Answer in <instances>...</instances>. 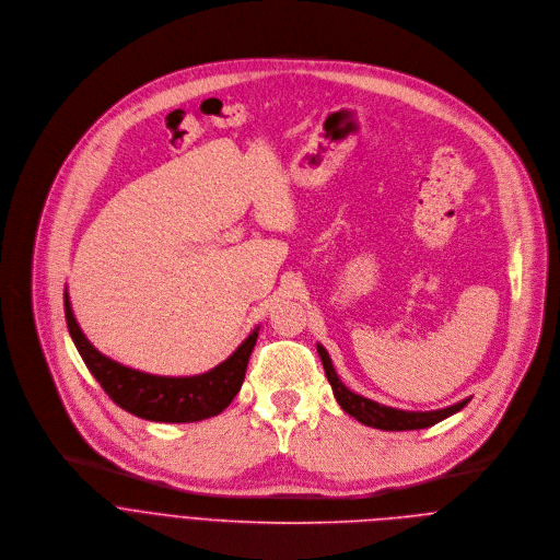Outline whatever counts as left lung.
<instances>
[{"instance_id":"left-lung-1","label":"left lung","mask_w":560,"mask_h":560,"mask_svg":"<svg viewBox=\"0 0 560 560\" xmlns=\"http://www.w3.org/2000/svg\"><path fill=\"white\" fill-rule=\"evenodd\" d=\"M317 353H319V360L324 364V373L328 377L332 395H335V399H338V404L342 406V410L349 412L351 417H355L360 423L371 425V428H380V430H421V428L434 425V423L443 421L445 417L459 412L470 401V397H468V399H464V401H459L455 406L441 408V410H428V412L390 408V406L377 404V401H373L369 397H362V395L349 390L342 384V380L338 377V373H335L332 362H330V358H328V353H326V349L322 345H317Z\"/></svg>"}]
</instances>
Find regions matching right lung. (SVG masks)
I'll return each instance as SVG.
<instances>
[{"mask_svg": "<svg viewBox=\"0 0 560 560\" xmlns=\"http://www.w3.org/2000/svg\"><path fill=\"white\" fill-rule=\"evenodd\" d=\"M63 306L70 338L88 371L109 395V399L141 419L161 423L202 421L225 410L245 382L249 355L260 330L256 326L249 332V338L225 362H220L207 373L191 377H165L150 375L105 358L88 342L81 326L77 324L68 289L63 291Z\"/></svg>", "mask_w": 560, "mask_h": 560, "instance_id": "add662e5", "label": "right lung"}]
</instances>
